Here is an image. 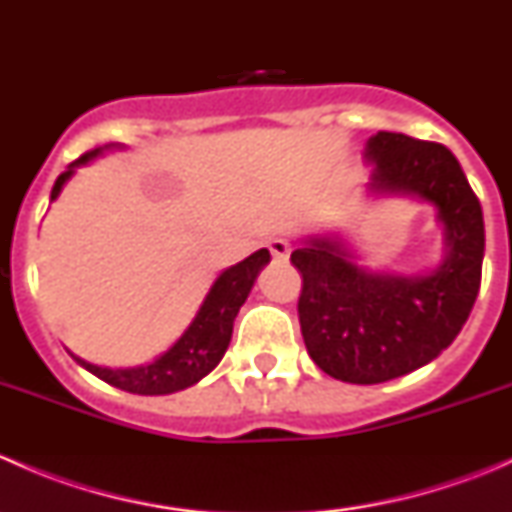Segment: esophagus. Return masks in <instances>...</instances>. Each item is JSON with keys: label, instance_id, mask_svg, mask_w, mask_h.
Here are the masks:
<instances>
[{"label": "esophagus", "instance_id": "obj_1", "mask_svg": "<svg viewBox=\"0 0 512 512\" xmlns=\"http://www.w3.org/2000/svg\"><path fill=\"white\" fill-rule=\"evenodd\" d=\"M267 247H270L272 257H275V260H282V262H285L289 257V252H292L289 242L282 240V237H275V240H270V245H267Z\"/></svg>", "mask_w": 512, "mask_h": 512}]
</instances>
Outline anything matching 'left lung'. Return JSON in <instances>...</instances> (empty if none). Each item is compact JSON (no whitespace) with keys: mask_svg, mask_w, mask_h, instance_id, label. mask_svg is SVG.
Listing matches in <instances>:
<instances>
[{"mask_svg":"<svg viewBox=\"0 0 512 512\" xmlns=\"http://www.w3.org/2000/svg\"><path fill=\"white\" fill-rule=\"evenodd\" d=\"M374 193L436 205L443 260L426 275H376L337 237H309L292 252L302 275L297 312L307 352L347 384H381L436 359L466 324L480 289L483 210L446 146L379 131L366 141Z\"/></svg>","mask_w":512,"mask_h":512,"instance_id":"left-lung-1","label":"left lung"}]
</instances>
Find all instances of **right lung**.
Instances as JSON below:
<instances>
[{
  "label": "right lung",
  "instance_id": "right-lung-1",
  "mask_svg": "<svg viewBox=\"0 0 512 512\" xmlns=\"http://www.w3.org/2000/svg\"><path fill=\"white\" fill-rule=\"evenodd\" d=\"M98 153H101V148L76 158L56 178L54 188H51V200L59 198L61 188L74 175V170L94 160ZM267 262H270V252L262 247V250L252 252L250 257H245L237 265L227 267L223 275L215 280V285L210 287L208 297L200 304L198 314H195L190 327L183 332V337L168 352L160 354L156 361H151V364L133 366V369H103V366L89 364V361L79 359V356H74V359L101 381L121 391H128V394L160 396L198 384L225 356L227 344H230L232 337V322H235L237 312L245 304L247 294H250L257 275H260V270Z\"/></svg>",
  "mask_w": 512,
  "mask_h": 512
}]
</instances>
